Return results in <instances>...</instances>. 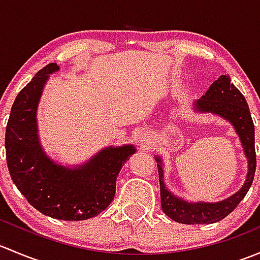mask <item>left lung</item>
Instances as JSON below:
<instances>
[{
    "mask_svg": "<svg viewBox=\"0 0 260 260\" xmlns=\"http://www.w3.org/2000/svg\"><path fill=\"white\" fill-rule=\"evenodd\" d=\"M195 109L200 112H210L229 120L239 135L244 152L249 162V171L245 183L240 191L224 201L215 204L186 203L172 195L164 183V170L159 157H156L158 169L159 187H161L162 210L169 217L181 224H211L220 221L230 214L243 200L253 183L256 169V154L254 146V123L250 111L244 95L230 81V77L221 75L215 80L203 98L195 103Z\"/></svg>",
    "mask_w": 260,
    "mask_h": 260,
    "instance_id": "8db88e82",
    "label": "left lung"
}]
</instances>
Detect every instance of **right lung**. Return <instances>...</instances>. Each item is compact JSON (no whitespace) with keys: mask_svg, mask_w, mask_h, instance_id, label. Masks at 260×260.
Masks as SVG:
<instances>
[{"mask_svg":"<svg viewBox=\"0 0 260 260\" xmlns=\"http://www.w3.org/2000/svg\"><path fill=\"white\" fill-rule=\"evenodd\" d=\"M56 70V64H48L17 94L5 135L6 159L12 181L30 205L54 219L78 221L108 208L118 174L136 148L102 149L78 169H67L48 158L39 143L36 109L44 84Z\"/></svg>","mask_w":260,"mask_h":260,"instance_id":"obj_1","label":"right lung"}]
</instances>
